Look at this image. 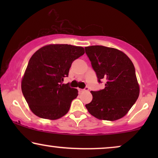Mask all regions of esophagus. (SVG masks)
Segmentation results:
<instances>
[{"instance_id": "34e87169", "label": "esophagus", "mask_w": 158, "mask_h": 158, "mask_svg": "<svg viewBox=\"0 0 158 158\" xmlns=\"http://www.w3.org/2000/svg\"><path fill=\"white\" fill-rule=\"evenodd\" d=\"M89 90V88H88V87H85L84 89H78V90L80 92H84V91H88V90Z\"/></svg>"}]
</instances>
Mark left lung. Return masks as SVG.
Instances as JSON below:
<instances>
[{
  "mask_svg": "<svg viewBox=\"0 0 158 158\" xmlns=\"http://www.w3.org/2000/svg\"><path fill=\"white\" fill-rule=\"evenodd\" d=\"M85 49L98 82L105 81L103 89L90 92L93 99L85 105L86 109L98 119H119L126 115L139 97L135 66L118 49L100 45L86 47Z\"/></svg>",
  "mask_w": 158,
  "mask_h": 158,
  "instance_id": "obj_1",
  "label": "left lung"
}]
</instances>
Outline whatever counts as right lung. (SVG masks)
<instances>
[{
  "label": "right lung",
  "instance_id": "add662e5",
  "mask_svg": "<svg viewBox=\"0 0 158 158\" xmlns=\"http://www.w3.org/2000/svg\"><path fill=\"white\" fill-rule=\"evenodd\" d=\"M84 53L82 47L49 44L31 56L21 81V90L36 116L55 120L68 113L78 91L62 81L68 76L73 62Z\"/></svg>",
  "mask_w": 158,
  "mask_h": 158
}]
</instances>
